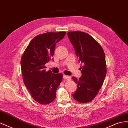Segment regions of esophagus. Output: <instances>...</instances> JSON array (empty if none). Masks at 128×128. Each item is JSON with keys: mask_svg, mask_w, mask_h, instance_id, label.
Here are the masks:
<instances>
[{"mask_svg": "<svg viewBox=\"0 0 128 128\" xmlns=\"http://www.w3.org/2000/svg\"><path fill=\"white\" fill-rule=\"evenodd\" d=\"M63 78L65 80H69L70 79V77H69L68 76H67V75H63Z\"/></svg>", "mask_w": 128, "mask_h": 128, "instance_id": "obj_1", "label": "esophagus"}]
</instances>
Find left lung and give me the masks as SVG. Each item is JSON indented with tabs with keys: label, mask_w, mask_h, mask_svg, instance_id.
<instances>
[{
	"label": "left lung",
	"mask_w": 128,
	"mask_h": 128,
	"mask_svg": "<svg viewBox=\"0 0 128 128\" xmlns=\"http://www.w3.org/2000/svg\"><path fill=\"white\" fill-rule=\"evenodd\" d=\"M69 40L75 48L79 62L83 64L82 76L72 80L77 84L74 99L80 103L94 99L101 88L105 78L107 69L105 55L98 42L87 33L71 32L67 33Z\"/></svg>",
	"instance_id": "1"
}]
</instances>
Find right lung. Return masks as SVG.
Wrapping results in <instances>:
<instances>
[{"mask_svg": "<svg viewBox=\"0 0 128 128\" xmlns=\"http://www.w3.org/2000/svg\"><path fill=\"white\" fill-rule=\"evenodd\" d=\"M65 32L38 34L30 41L21 60L23 80L31 96L37 102L47 104L56 97V91L62 80L61 73L46 72L45 64L54 55L56 43Z\"/></svg>", "mask_w": 128, "mask_h": 128, "instance_id": "right-lung-1", "label": "right lung"}]
</instances>
